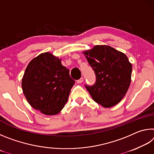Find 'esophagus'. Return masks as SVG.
<instances>
[{"instance_id": "obj_1", "label": "esophagus", "mask_w": 154, "mask_h": 154, "mask_svg": "<svg viewBox=\"0 0 154 154\" xmlns=\"http://www.w3.org/2000/svg\"><path fill=\"white\" fill-rule=\"evenodd\" d=\"M83 80H84V79H83V78L82 77V78H81V79H79V80H77V82L78 83H82L83 82Z\"/></svg>"}]
</instances>
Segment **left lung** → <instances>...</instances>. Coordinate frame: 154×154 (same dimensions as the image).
<instances>
[{"label": "left lung", "mask_w": 154, "mask_h": 154, "mask_svg": "<svg viewBox=\"0 0 154 154\" xmlns=\"http://www.w3.org/2000/svg\"><path fill=\"white\" fill-rule=\"evenodd\" d=\"M96 74L92 86L85 85L96 103L112 107L126 95L131 82L132 66L122 52L106 45H96L83 51Z\"/></svg>", "instance_id": "obj_1"}]
</instances>
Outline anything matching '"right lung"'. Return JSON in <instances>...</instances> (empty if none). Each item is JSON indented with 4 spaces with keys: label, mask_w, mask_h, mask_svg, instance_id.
I'll return each instance as SVG.
<instances>
[{
    "label": "right lung",
    "mask_w": 154,
    "mask_h": 154,
    "mask_svg": "<svg viewBox=\"0 0 154 154\" xmlns=\"http://www.w3.org/2000/svg\"><path fill=\"white\" fill-rule=\"evenodd\" d=\"M75 81L61 58L49 52L31 60L22 81L23 93L28 103L47 116L59 113L66 103Z\"/></svg>",
    "instance_id": "right-lung-1"
}]
</instances>
